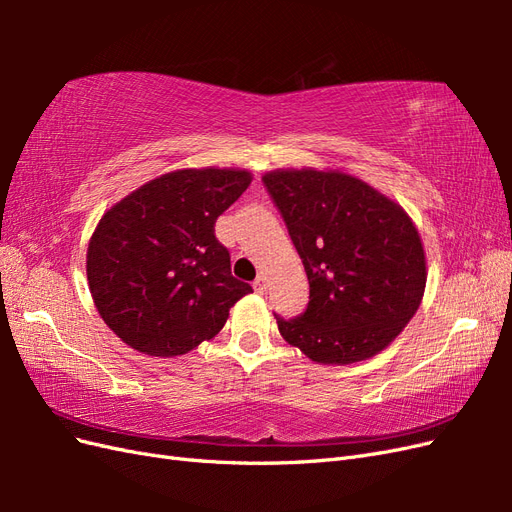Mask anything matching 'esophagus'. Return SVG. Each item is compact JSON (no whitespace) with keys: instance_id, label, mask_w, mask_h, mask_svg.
Returning a JSON list of instances; mask_svg holds the SVG:
<instances>
[{"instance_id":"34e87169","label":"esophagus","mask_w":512,"mask_h":512,"mask_svg":"<svg viewBox=\"0 0 512 512\" xmlns=\"http://www.w3.org/2000/svg\"><path fill=\"white\" fill-rule=\"evenodd\" d=\"M252 286H254V290H256L258 294H265V292H267V280H265V277H262V275L256 277Z\"/></svg>"}]
</instances>
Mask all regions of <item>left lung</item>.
Here are the masks:
<instances>
[{
	"instance_id": "1",
	"label": "left lung",
	"mask_w": 512,
	"mask_h": 512,
	"mask_svg": "<svg viewBox=\"0 0 512 512\" xmlns=\"http://www.w3.org/2000/svg\"><path fill=\"white\" fill-rule=\"evenodd\" d=\"M262 183L309 282L301 316L275 314L282 337L324 365H350L384 350L416 314L427 282L410 215L342 170L280 168Z\"/></svg>"
}]
</instances>
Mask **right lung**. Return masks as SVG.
Instances as JSON below:
<instances>
[{
  "label": "right lung",
  "mask_w": 512,
  "mask_h": 512,
  "mask_svg": "<svg viewBox=\"0 0 512 512\" xmlns=\"http://www.w3.org/2000/svg\"><path fill=\"white\" fill-rule=\"evenodd\" d=\"M250 183L239 168L175 170L102 215L87 247V282L121 342L149 356H177L222 331L252 286L232 277L215 220Z\"/></svg>",
  "instance_id": "right-lung-1"
}]
</instances>
